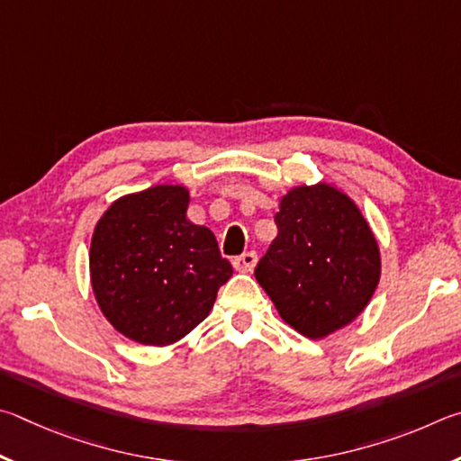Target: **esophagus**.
<instances>
[{
    "mask_svg": "<svg viewBox=\"0 0 461 461\" xmlns=\"http://www.w3.org/2000/svg\"><path fill=\"white\" fill-rule=\"evenodd\" d=\"M257 265V255L255 253H243L240 257L232 259V267L239 273H251Z\"/></svg>",
    "mask_w": 461,
    "mask_h": 461,
    "instance_id": "esophagus-1",
    "label": "esophagus"
}]
</instances>
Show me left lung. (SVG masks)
Returning <instances> with one entry per match:
<instances>
[{"mask_svg": "<svg viewBox=\"0 0 461 461\" xmlns=\"http://www.w3.org/2000/svg\"><path fill=\"white\" fill-rule=\"evenodd\" d=\"M277 237L255 269L287 326L321 340L352 324L381 281V247L357 202L328 182L279 200Z\"/></svg>", "mask_w": 461, "mask_h": 461, "instance_id": "8db88e82", "label": "left lung"}]
</instances>
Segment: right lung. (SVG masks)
Listing matches in <instances>:
<instances>
[{
	"instance_id": "1",
	"label": "right lung",
	"mask_w": 461,
	"mask_h": 461,
	"mask_svg": "<svg viewBox=\"0 0 461 461\" xmlns=\"http://www.w3.org/2000/svg\"><path fill=\"white\" fill-rule=\"evenodd\" d=\"M190 188L156 184L111 202L96 221L88 271L104 320L129 340L172 346L208 318L232 276L212 230L188 221Z\"/></svg>"
}]
</instances>
